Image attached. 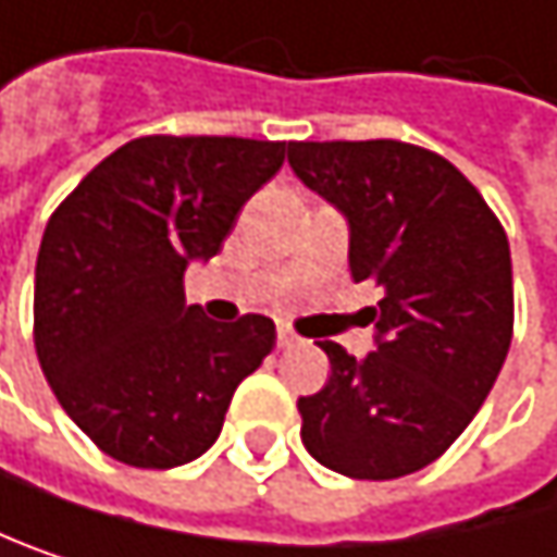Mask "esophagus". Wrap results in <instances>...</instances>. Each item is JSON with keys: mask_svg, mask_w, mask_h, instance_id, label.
Masks as SVG:
<instances>
[{"mask_svg": "<svg viewBox=\"0 0 557 557\" xmlns=\"http://www.w3.org/2000/svg\"><path fill=\"white\" fill-rule=\"evenodd\" d=\"M275 344H278V347H295V344H298V337H295L288 327H278V334H275Z\"/></svg>", "mask_w": 557, "mask_h": 557, "instance_id": "obj_1", "label": "esophagus"}]
</instances>
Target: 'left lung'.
Returning <instances> with one entry per match:
<instances>
[{
  "mask_svg": "<svg viewBox=\"0 0 557 557\" xmlns=\"http://www.w3.org/2000/svg\"><path fill=\"white\" fill-rule=\"evenodd\" d=\"M295 174L350 223V275L383 288L367 360L321 341L331 380L301 396L308 454L354 480L437 460L490 396L512 341L509 239L437 151L396 139L288 141Z\"/></svg>",
  "mask_w": 557,
  "mask_h": 557,
  "instance_id": "8db88e82",
  "label": "left lung"
}]
</instances>
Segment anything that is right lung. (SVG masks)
<instances>
[{"label": "right lung", "instance_id": "1", "mask_svg": "<svg viewBox=\"0 0 557 557\" xmlns=\"http://www.w3.org/2000/svg\"><path fill=\"white\" fill-rule=\"evenodd\" d=\"M285 141L141 136L107 154L51 213L35 265V350L74 424L110 457L168 470L220 434L275 324L210 321L184 269L210 259Z\"/></svg>", "mask_w": 557, "mask_h": 557}]
</instances>
